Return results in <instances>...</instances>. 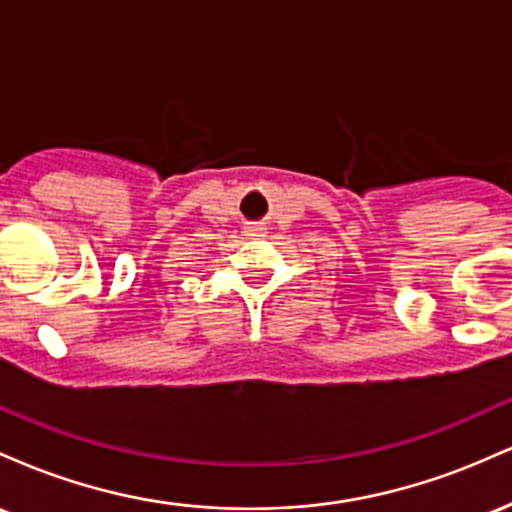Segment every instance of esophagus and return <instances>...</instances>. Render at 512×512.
I'll list each match as a JSON object with an SVG mask.
<instances>
[{
  "label": "esophagus",
  "mask_w": 512,
  "mask_h": 512,
  "mask_svg": "<svg viewBox=\"0 0 512 512\" xmlns=\"http://www.w3.org/2000/svg\"><path fill=\"white\" fill-rule=\"evenodd\" d=\"M262 233H264L262 223H250V226H245V236L257 238V236H262Z\"/></svg>",
  "instance_id": "esophagus-1"
}]
</instances>
